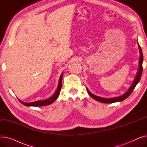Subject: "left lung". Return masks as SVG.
Here are the masks:
<instances>
[{"mask_svg": "<svg viewBox=\"0 0 147 147\" xmlns=\"http://www.w3.org/2000/svg\"><path fill=\"white\" fill-rule=\"evenodd\" d=\"M138 47H139V49H140V64H139V69H138V73L136 74V78L134 79V83H132V85L130 86L129 89L126 92V93L124 95H123L122 96H119V97L113 98H104L99 97V96H96L94 94H92L91 92L88 89V88H86L88 93L89 94V95L92 98H93L94 99L96 100V101H99L100 102L109 104V103H113V102L122 101H123V100H125V99H126L131 94H132V92H133L135 88L136 87V84L138 83L139 82H140V80L141 79V76H142V73L143 54H142V49L141 48V46L139 44H138Z\"/></svg>", "mask_w": 147, "mask_h": 147, "instance_id": "8db88e82", "label": "left lung"}]
</instances>
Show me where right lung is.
<instances>
[{
	"mask_svg": "<svg viewBox=\"0 0 147 147\" xmlns=\"http://www.w3.org/2000/svg\"><path fill=\"white\" fill-rule=\"evenodd\" d=\"M63 73H62L60 78L59 80V83H58V88L56 90V92L50 98L46 99V100H43V101H37L36 102H30V103H26V102H24L21 101V100H20L18 99V100L20 101V102L26 106H33V107H41V106H45V105H49L52 103H53L55 100L58 98V95L60 93V91L61 89V87H62V80H63Z\"/></svg>",
	"mask_w": 147,
	"mask_h": 147,
	"instance_id": "1",
	"label": "right lung"
}]
</instances>
